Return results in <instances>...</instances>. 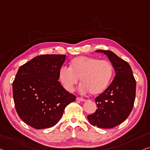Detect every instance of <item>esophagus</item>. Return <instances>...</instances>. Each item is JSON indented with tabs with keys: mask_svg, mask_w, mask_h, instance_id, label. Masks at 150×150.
<instances>
[{
	"mask_svg": "<svg viewBox=\"0 0 150 150\" xmlns=\"http://www.w3.org/2000/svg\"><path fill=\"white\" fill-rule=\"evenodd\" d=\"M77 100H78V101H81V102H85L86 100L84 99V98H80V97H77Z\"/></svg>",
	"mask_w": 150,
	"mask_h": 150,
	"instance_id": "34e87169",
	"label": "esophagus"
}]
</instances>
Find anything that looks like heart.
Listing matches in <instances>:
<instances>
[{
    "label": "heart",
    "instance_id": "heart-1",
    "mask_svg": "<svg viewBox=\"0 0 150 150\" xmlns=\"http://www.w3.org/2000/svg\"><path fill=\"white\" fill-rule=\"evenodd\" d=\"M113 73L114 69L110 61L81 56L71 60L69 69H60L59 79L64 88L71 92L81 79L80 91L83 93L89 91L90 94L96 96L108 88Z\"/></svg>",
    "mask_w": 150,
    "mask_h": 150
}]
</instances>
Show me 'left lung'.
Returning <instances> with one entry per match:
<instances>
[{
    "label": "left lung",
    "mask_w": 150,
    "mask_h": 150,
    "mask_svg": "<svg viewBox=\"0 0 150 150\" xmlns=\"http://www.w3.org/2000/svg\"><path fill=\"white\" fill-rule=\"evenodd\" d=\"M112 62L116 75L103 93L96 98L97 109L88 116L89 123L99 128L111 129L122 123L130 115L135 99L136 81L127 62L110 50H98Z\"/></svg>",
    "instance_id": "1"
}]
</instances>
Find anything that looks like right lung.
<instances>
[{"label":"right lung","instance_id":"obj_1","mask_svg":"<svg viewBox=\"0 0 150 150\" xmlns=\"http://www.w3.org/2000/svg\"><path fill=\"white\" fill-rule=\"evenodd\" d=\"M65 59L64 54L40 55L18 69L13 83L15 109L20 118L33 128L54 126L65 107L76 99L58 81Z\"/></svg>","mask_w":150,"mask_h":150}]
</instances>
